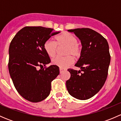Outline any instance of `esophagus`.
<instances>
[{"mask_svg": "<svg viewBox=\"0 0 121 121\" xmlns=\"http://www.w3.org/2000/svg\"><path fill=\"white\" fill-rule=\"evenodd\" d=\"M64 71H65V69H63V68H60V74L63 73Z\"/></svg>", "mask_w": 121, "mask_h": 121, "instance_id": "1", "label": "esophagus"}]
</instances>
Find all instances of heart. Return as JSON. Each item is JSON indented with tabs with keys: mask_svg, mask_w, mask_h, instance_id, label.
<instances>
[{
	"mask_svg": "<svg viewBox=\"0 0 121 121\" xmlns=\"http://www.w3.org/2000/svg\"><path fill=\"white\" fill-rule=\"evenodd\" d=\"M56 42L48 40L44 43V48L49 57H54L57 50V46H66L65 57H57L52 60L53 65L61 68H65L71 65L74 61V56L78 57L81 54V48L78 44V39L75 35L68 32H64L55 37Z\"/></svg>",
	"mask_w": 121,
	"mask_h": 121,
	"instance_id": "1",
	"label": "heart"
}]
</instances>
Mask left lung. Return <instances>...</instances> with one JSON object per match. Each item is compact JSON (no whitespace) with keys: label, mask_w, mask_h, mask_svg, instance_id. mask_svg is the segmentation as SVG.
I'll return each instance as SVG.
<instances>
[{"label":"left lung","mask_w":121,"mask_h":121,"mask_svg":"<svg viewBox=\"0 0 121 121\" xmlns=\"http://www.w3.org/2000/svg\"><path fill=\"white\" fill-rule=\"evenodd\" d=\"M81 40L82 48L75 66L77 71L68 69L70 78L66 81L68 93L74 98L85 100L99 92L104 85L111 61L107 40L97 31L88 28L68 30Z\"/></svg>","instance_id":"obj_1"}]
</instances>
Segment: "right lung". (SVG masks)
I'll list each match as a JSON object with an SVG mask.
<instances>
[{"label":"right lung","instance_id":"obj_1","mask_svg":"<svg viewBox=\"0 0 121 121\" xmlns=\"http://www.w3.org/2000/svg\"><path fill=\"white\" fill-rule=\"evenodd\" d=\"M59 33L50 28L27 26L19 30L11 41L9 74L17 92L27 101L38 102L47 98L51 82L60 74L58 66L46 67L51 60L44 48V43Z\"/></svg>","mask_w":121,"mask_h":121}]
</instances>
